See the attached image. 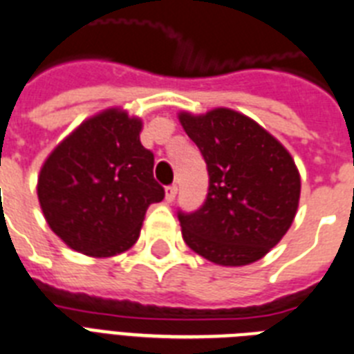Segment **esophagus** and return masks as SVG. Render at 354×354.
<instances>
[{
	"mask_svg": "<svg viewBox=\"0 0 354 354\" xmlns=\"http://www.w3.org/2000/svg\"><path fill=\"white\" fill-rule=\"evenodd\" d=\"M176 192H178V187L176 185H169L165 187V201H169L171 203L174 198H176Z\"/></svg>",
	"mask_w": 354,
	"mask_h": 354,
	"instance_id": "1",
	"label": "esophagus"
}]
</instances>
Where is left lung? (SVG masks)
Instances as JSON below:
<instances>
[{"instance_id": "1", "label": "left lung", "mask_w": 354, "mask_h": 354, "mask_svg": "<svg viewBox=\"0 0 354 354\" xmlns=\"http://www.w3.org/2000/svg\"><path fill=\"white\" fill-rule=\"evenodd\" d=\"M178 120L203 154L209 192L200 210L178 214L187 246L219 266L263 259L288 232L301 198V174L281 142L230 108Z\"/></svg>"}]
</instances>
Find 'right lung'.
<instances>
[{
	"label": "right lung",
	"instance_id": "add662e5",
	"mask_svg": "<svg viewBox=\"0 0 354 354\" xmlns=\"http://www.w3.org/2000/svg\"><path fill=\"white\" fill-rule=\"evenodd\" d=\"M142 127V118L126 109H104L62 138L41 165V210L71 250L97 259L129 250L147 207L163 200Z\"/></svg>",
	"mask_w": 354,
	"mask_h": 354
}]
</instances>
